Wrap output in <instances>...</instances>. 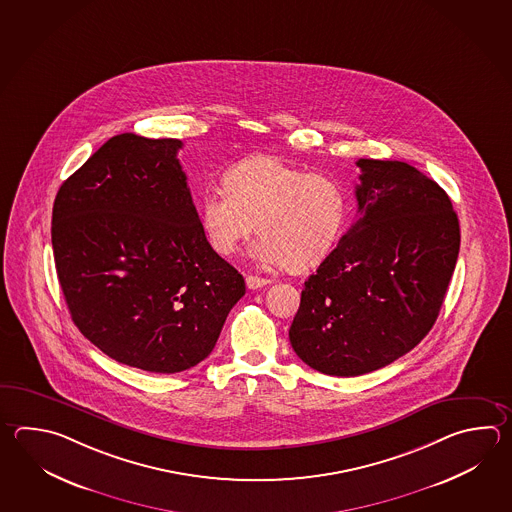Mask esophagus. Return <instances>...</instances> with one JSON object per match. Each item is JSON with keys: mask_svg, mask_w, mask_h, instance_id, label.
Masks as SVG:
<instances>
[{"mask_svg": "<svg viewBox=\"0 0 512 512\" xmlns=\"http://www.w3.org/2000/svg\"><path fill=\"white\" fill-rule=\"evenodd\" d=\"M266 284H270V281L264 279V277H257V275H248V277H246V286H248L250 290H259V288L266 286Z\"/></svg>", "mask_w": 512, "mask_h": 512, "instance_id": "1", "label": "esophagus"}]
</instances>
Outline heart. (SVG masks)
<instances>
[{
	"label": "heart",
	"mask_w": 512,
	"mask_h": 512,
	"mask_svg": "<svg viewBox=\"0 0 512 512\" xmlns=\"http://www.w3.org/2000/svg\"><path fill=\"white\" fill-rule=\"evenodd\" d=\"M199 217L209 246L228 257L255 231L251 255L288 270L313 268L335 250L345 231L348 197L337 180L308 173L288 160L257 155L228 167L222 189L200 195Z\"/></svg>",
	"instance_id": "b5f03b06"
}]
</instances>
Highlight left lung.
Returning <instances> with one entry per match:
<instances>
[{"label":"left lung","mask_w":512,"mask_h":512,"mask_svg":"<svg viewBox=\"0 0 512 512\" xmlns=\"http://www.w3.org/2000/svg\"><path fill=\"white\" fill-rule=\"evenodd\" d=\"M359 219L304 282L290 343L326 376L374 372L438 319L459 253L449 195L399 160L359 158Z\"/></svg>","instance_id":"left-lung-1"}]
</instances>
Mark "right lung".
<instances>
[{
  "mask_svg": "<svg viewBox=\"0 0 512 512\" xmlns=\"http://www.w3.org/2000/svg\"><path fill=\"white\" fill-rule=\"evenodd\" d=\"M177 138H109L53 206V250L78 330L118 363L153 374L199 365L244 279L209 246Z\"/></svg>",
  "mask_w": 512,
  "mask_h": 512,
  "instance_id": "add662e5",
  "label": "right lung"
}]
</instances>
